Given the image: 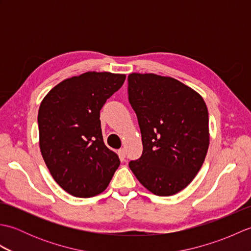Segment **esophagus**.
Here are the masks:
<instances>
[{
    "mask_svg": "<svg viewBox=\"0 0 251 251\" xmlns=\"http://www.w3.org/2000/svg\"><path fill=\"white\" fill-rule=\"evenodd\" d=\"M117 153H119V156H120V158L121 159H124L125 158V156H126V152H125V149H120V150H119V152H117Z\"/></svg>",
    "mask_w": 251,
    "mask_h": 251,
    "instance_id": "1",
    "label": "esophagus"
}]
</instances>
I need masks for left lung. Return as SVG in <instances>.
<instances>
[{"mask_svg":"<svg viewBox=\"0 0 251 251\" xmlns=\"http://www.w3.org/2000/svg\"><path fill=\"white\" fill-rule=\"evenodd\" d=\"M128 99L139 123L143 151L129 162L153 194L170 196L200 172L209 147L208 110L194 89L153 73L128 75Z\"/></svg>","mask_w":251,"mask_h":251,"instance_id":"left-lung-1","label":"left lung"}]
</instances>
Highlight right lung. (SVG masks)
<instances>
[{
  "instance_id": "1",
  "label": "right lung",
  "mask_w": 251,
  "mask_h": 251,
  "mask_svg": "<svg viewBox=\"0 0 251 251\" xmlns=\"http://www.w3.org/2000/svg\"><path fill=\"white\" fill-rule=\"evenodd\" d=\"M125 74L86 72L60 82L42 100L40 149L50 175L75 197L103 192L120 166L104 145L100 110L125 82Z\"/></svg>"
}]
</instances>
